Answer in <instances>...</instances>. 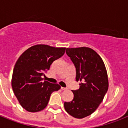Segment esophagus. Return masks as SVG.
Returning a JSON list of instances; mask_svg holds the SVG:
<instances>
[{
  "label": "esophagus",
  "instance_id": "34e87169",
  "mask_svg": "<svg viewBox=\"0 0 128 128\" xmlns=\"http://www.w3.org/2000/svg\"><path fill=\"white\" fill-rule=\"evenodd\" d=\"M61 89H62V90H67V88H66L61 87Z\"/></svg>",
  "mask_w": 128,
  "mask_h": 128
}]
</instances>
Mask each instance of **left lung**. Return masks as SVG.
<instances>
[{"label": "left lung", "mask_w": 128, "mask_h": 128, "mask_svg": "<svg viewBox=\"0 0 128 128\" xmlns=\"http://www.w3.org/2000/svg\"><path fill=\"white\" fill-rule=\"evenodd\" d=\"M66 54L76 68V80L80 88L72 90L74 98L64 102V108L70 116L84 118L97 109L108 89L105 64L101 57L88 47L66 48Z\"/></svg>", "instance_id": "obj_1"}]
</instances>
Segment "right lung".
<instances>
[{
    "instance_id": "1",
    "label": "right lung",
    "mask_w": 128,
    "mask_h": 128,
    "mask_svg": "<svg viewBox=\"0 0 128 128\" xmlns=\"http://www.w3.org/2000/svg\"><path fill=\"white\" fill-rule=\"evenodd\" d=\"M65 50L66 48L38 44L19 57L13 70L12 88L20 104L26 111L37 112L44 110L51 94L60 89L58 84L43 81L42 76L52 62L64 55Z\"/></svg>"
}]
</instances>
